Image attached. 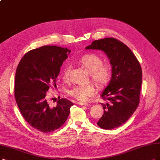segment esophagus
<instances>
[{"instance_id":"obj_1","label":"esophagus","mask_w":160,"mask_h":160,"mask_svg":"<svg viewBox=\"0 0 160 160\" xmlns=\"http://www.w3.org/2000/svg\"><path fill=\"white\" fill-rule=\"evenodd\" d=\"M78 104H79L80 105H86V106H88V105H90V104L88 103H86V102H80L78 103Z\"/></svg>"}]
</instances>
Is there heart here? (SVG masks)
Segmentation results:
<instances>
[{"label":"heart","instance_id":"1","mask_svg":"<svg viewBox=\"0 0 160 160\" xmlns=\"http://www.w3.org/2000/svg\"><path fill=\"white\" fill-rule=\"evenodd\" d=\"M80 62L88 72L90 73L91 79L98 87L103 88L107 85L111 77V68L109 64H103L102 58L97 55L89 53L82 56ZM71 67L70 65L62 72V78L67 80L69 78ZM96 86L92 84L86 86L76 85L68 90V94L80 101H86L88 98L96 96Z\"/></svg>","mask_w":160,"mask_h":160}]
</instances>
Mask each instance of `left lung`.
Instances as JSON below:
<instances>
[{"label":"left lung","mask_w":160,"mask_h":160,"mask_svg":"<svg viewBox=\"0 0 160 160\" xmlns=\"http://www.w3.org/2000/svg\"><path fill=\"white\" fill-rule=\"evenodd\" d=\"M86 49L103 51L112 65L109 85L101 96L103 114L98 121L103 129L111 130L125 124L138 108L142 80V68L132 51L121 41L113 38L95 40Z\"/></svg>","instance_id":"obj_1"}]
</instances>
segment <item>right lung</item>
<instances>
[{
    "label": "right lung",
    "mask_w": 160,
    "mask_h": 160,
    "mask_svg": "<svg viewBox=\"0 0 160 160\" xmlns=\"http://www.w3.org/2000/svg\"><path fill=\"white\" fill-rule=\"evenodd\" d=\"M70 51L67 48L45 45L28 51L22 58L15 75L14 97L25 120L39 131L51 132L67 120L73 103L67 99L57 100L51 108L47 92L57 87V77Z\"/></svg>",
    "instance_id": "right-lung-1"
}]
</instances>
